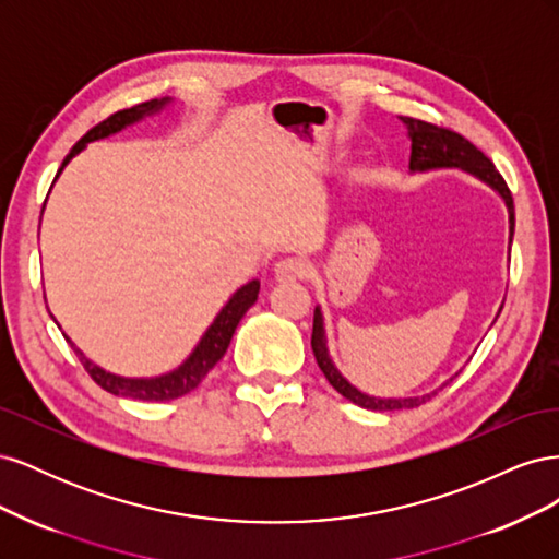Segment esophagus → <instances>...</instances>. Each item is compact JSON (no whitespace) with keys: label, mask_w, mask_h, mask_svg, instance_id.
<instances>
[{"label":"esophagus","mask_w":559,"mask_h":559,"mask_svg":"<svg viewBox=\"0 0 559 559\" xmlns=\"http://www.w3.org/2000/svg\"><path fill=\"white\" fill-rule=\"evenodd\" d=\"M273 275L277 282H294V280H302L308 275V263L302 259L289 257V259H282L275 263L273 267Z\"/></svg>","instance_id":"esophagus-1"}]
</instances>
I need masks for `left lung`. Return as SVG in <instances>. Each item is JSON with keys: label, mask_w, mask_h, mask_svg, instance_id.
<instances>
[{"label": "left lung", "mask_w": 559, "mask_h": 559, "mask_svg": "<svg viewBox=\"0 0 559 559\" xmlns=\"http://www.w3.org/2000/svg\"><path fill=\"white\" fill-rule=\"evenodd\" d=\"M401 123L408 128V138H411V163L408 170L411 175L415 173H431V170H450V167H456V170L468 173L471 177L480 179L487 183L489 189L497 191L499 198L503 200L506 210H509V261H511V245H513V233H515V207H513V195L506 186L503 177L497 173V167L492 165L480 148L473 146L462 134H456L448 128H438L425 121H417V118L411 116H399ZM501 312V308H499ZM499 317V314H497ZM312 352L314 359L321 368V373L326 376L329 384L335 389L337 394H343L347 401L361 405L366 411H403V408H417L431 396H436L441 389L448 384L443 382L438 389L429 394L421 396H408V399H380V396H370L361 389L354 386L341 370L335 368L329 345H326V329H324V314H321V308H314V321H312ZM452 380V378H450Z\"/></svg>", "instance_id": "left-lung-1"}]
</instances>
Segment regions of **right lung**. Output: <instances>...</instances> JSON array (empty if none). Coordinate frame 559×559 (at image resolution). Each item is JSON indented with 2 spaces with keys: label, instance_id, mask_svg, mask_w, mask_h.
I'll return each mask as SVG.
<instances>
[{
  "label": "right lung",
  "instance_id": "right-lung-1",
  "mask_svg": "<svg viewBox=\"0 0 559 559\" xmlns=\"http://www.w3.org/2000/svg\"><path fill=\"white\" fill-rule=\"evenodd\" d=\"M173 105V97H163V99H148V103H142L138 107H130L123 111H116L114 116H109L107 121H103L99 126H95L93 130H88L83 138L72 146L70 154L62 160L60 170L56 175V179L60 177V173L64 170V165L70 163L76 154H81L86 144L97 142V140H105L111 138V134L126 130L128 126H134L144 121L146 116H154L160 114L165 107ZM53 179V181H56ZM46 205V202H44ZM44 214V210H41ZM259 289H261V282L259 280H251L245 286H240L238 292H235L226 306L218 310V314L214 317L212 324L207 326V331L202 333V337L198 341V345L193 347V352L186 357L177 368H173L170 373H163V376H154V378H126V376H116L109 373V370L99 368L97 364H93L86 354H83L70 337L64 333V341L72 345L74 354L79 357V361L83 364V368L88 370V376L103 386L107 389L109 394L114 396H123V399H138V401H173L179 399L183 394L193 392V389L202 382L210 370L216 366V361L224 357L228 345H230V337L238 329L240 319L245 317V312L257 302L259 298ZM53 317V314H50ZM58 324V321H56Z\"/></svg>",
  "mask_w": 559,
  "mask_h": 559
}]
</instances>
